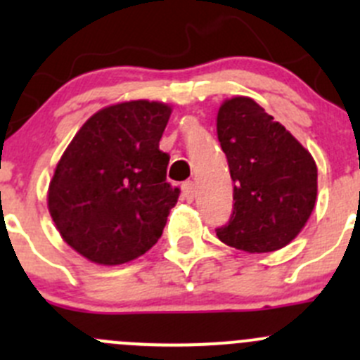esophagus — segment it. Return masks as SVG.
<instances>
[{
	"mask_svg": "<svg viewBox=\"0 0 360 360\" xmlns=\"http://www.w3.org/2000/svg\"><path fill=\"white\" fill-rule=\"evenodd\" d=\"M183 193H184V197H186V200H193V197H195L193 181H186V183L183 184Z\"/></svg>",
	"mask_w": 360,
	"mask_h": 360,
	"instance_id": "1",
	"label": "esophagus"
}]
</instances>
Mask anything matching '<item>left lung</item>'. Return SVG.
Instances as JSON below:
<instances>
[{"label": "left lung", "instance_id": "8db88e82", "mask_svg": "<svg viewBox=\"0 0 360 360\" xmlns=\"http://www.w3.org/2000/svg\"><path fill=\"white\" fill-rule=\"evenodd\" d=\"M216 134L233 181V211L229 225L216 230L218 239L246 253L290 244L316 202L311 153L250 96L219 105Z\"/></svg>", "mask_w": 360, "mask_h": 360}]
</instances>
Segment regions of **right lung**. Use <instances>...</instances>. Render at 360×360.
Returning a JSON list of instances; mask_svg holds the SVG:
<instances>
[{
	"label": "right lung",
	"instance_id": "add662e5",
	"mask_svg": "<svg viewBox=\"0 0 360 360\" xmlns=\"http://www.w3.org/2000/svg\"><path fill=\"white\" fill-rule=\"evenodd\" d=\"M170 114L169 103L149 100L103 107L59 158L49 212L63 240L93 264H127L162 236L179 195L158 146Z\"/></svg>",
	"mask_w": 360,
	"mask_h": 360
}]
</instances>
